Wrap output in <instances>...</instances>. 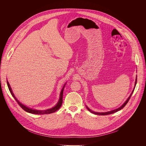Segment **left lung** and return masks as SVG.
<instances>
[{
    "label": "left lung",
    "mask_w": 146,
    "mask_h": 146,
    "mask_svg": "<svg viewBox=\"0 0 146 146\" xmlns=\"http://www.w3.org/2000/svg\"><path fill=\"white\" fill-rule=\"evenodd\" d=\"M137 77H136V79H135V85H134V89L133 90V91H132L131 93L130 94V96L128 97V98L127 99V100L125 101V103H124V104H123L121 107H120L119 108H117V109H115V110H112V111H110L106 112H94V111H92V110H90V109H89V108L86 106L87 109H88L90 112H91L92 113H94V114H96V115H109V114L113 113H115V112H117L118 111H120V110H121L122 108H123L125 107V105L127 104V102H128V101H129V100H130V97H131V95H132V94H133V92H134V89H135V85H136V84H137Z\"/></svg>",
    "instance_id": "1"
}]
</instances>
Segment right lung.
I'll return each mask as SVG.
<instances>
[{"label": "right lung", "mask_w": 146, "mask_h": 146, "mask_svg": "<svg viewBox=\"0 0 146 146\" xmlns=\"http://www.w3.org/2000/svg\"><path fill=\"white\" fill-rule=\"evenodd\" d=\"M7 85H8V87L9 88V90L12 94V96L14 97V98L15 99V100L16 101V102L18 103V104L20 105V106L21 107V108L25 110V111L29 112V113H33V114H38V115H44V114H49V113H53V112H55L56 111H57L61 106V105L62 104V99H63V89H64V86L66 84L64 85L60 93V99H59V101L57 103V104H56L54 107H53V108H50V109H48V110H34V109H32V108H30L28 107H26L25 105L24 104H22L21 103H20L19 100H17V99L16 98V97L15 96L12 90V89L9 85V84L8 83V82L7 81Z\"/></svg>", "instance_id": "add662e5"}]
</instances>
